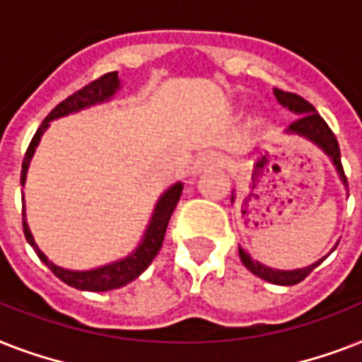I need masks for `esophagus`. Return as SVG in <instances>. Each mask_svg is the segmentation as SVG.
Returning <instances> with one entry per match:
<instances>
[{"mask_svg":"<svg viewBox=\"0 0 362 362\" xmlns=\"http://www.w3.org/2000/svg\"><path fill=\"white\" fill-rule=\"evenodd\" d=\"M223 165V156L218 152H204L201 153L197 159H195V163L192 167V175L197 176L201 173L209 169H216V167H221Z\"/></svg>","mask_w":362,"mask_h":362,"instance_id":"esophagus-1","label":"esophagus"}]
</instances>
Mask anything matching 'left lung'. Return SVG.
Here are the masks:
<instances>
[{
  "label": "left lung",
  "instance_id": "obj_1",
  "mask_svg": "<svg viewBox=\"0 0 362 362\" xmlns=\"http://www.w3.org/2000/svg\"><path fill=\"white\" fill-rule=\"evenodd\" d=\"M274 98L278 99V103L281 107H286L293 112V115H297L298 118L293 122L289 127L286 129L287 135H298L306 139V141L314 142L315 146L321 148L323 152L331 158L332 165H334V169L338 173V178L344 184V187L348 189V180H346V175H344L342 163H340V148H338V141L334 133L331 131V127L325 124V120L317 115V110L312 107V105L303 99L297 93H289V92H281V90H276L274 88ZM231 203H235V192L231 195ZM338 244V242H337ZM334 244V247H337ZM332 247V250H334ZM331 250V252H332ZM329 252V253H331ZM327 253V255H329ZM238 255H240L242 264L246 267L252 274H255L257 278L264 281H270V284H276V286H295L298 281H303L306 276L312 272V270L325 261V257H321L320 261H315V263L308 264V267H304V269H293V270H280V269H272V267H267V264L259 263L257 259H253L250 253L244 250V247L238 246Z\"/></svg>",
  "mask_w": 362,
  "mask_h": 362
}]
</instances>
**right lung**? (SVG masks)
Instances as JSON below:
<instances>
[{
	"label": "right lung",
	"instance_id": "obj_1",
	"mask_svg": "<svg viewBox=\"0 0 362 362\" xmlns=\"http://www.w3.org/2000/svg\"><path fill=\"white\" fill-rule=\"evenodd\" d=\"M120 88L122 82L120 78H118V71H115V73H107V75H103L101 78L90 82L88 86H84L76 93L69 95V98L65 99V101H62V103L45 118L41 127L37 129V133L33 135V139H31L30 146H28V152H25L24 163H22V173H20V184H22V187L25 186V176H28L31 158H33V153H35L37 146H39V142H41V136L45 135V131L48 129L50 122L58 120V118H64V116L75 115V112H81V110L95 107V105L107 103V101H110V99L115 98L116 92H118ZM182 189H184V184H182V182H175L173 186H169L163 193H161V197L158 199V203L153 206L152 218L148 221L146 229H144V235H142L139 246H136L133 252L127 253L125 257L116 259L112 263L101 264V267H95V269L71 270L52 263V261L41 252V247L37 246L35 238L31 235V229L30 226H28V220H25V201L24 195H22V209H24L22 210V226H24L25 240L30 242V246L35 250V253L39 255V259H41L42 263L47 264L48 269L52 270L54 274L58 276L59 280L64 281V284H67V286L75 287V289H81V291L95 293L118 289V287L127 286L129 281L139 278V276L150 267L153 257L158 255V252L161 250V244H163L165 231H167V226H169L170 216L175 212L176 203L180 201Z\"/></svg>",
	"mask_w": 362,
	"mask_h": 362
}]
</instances>
